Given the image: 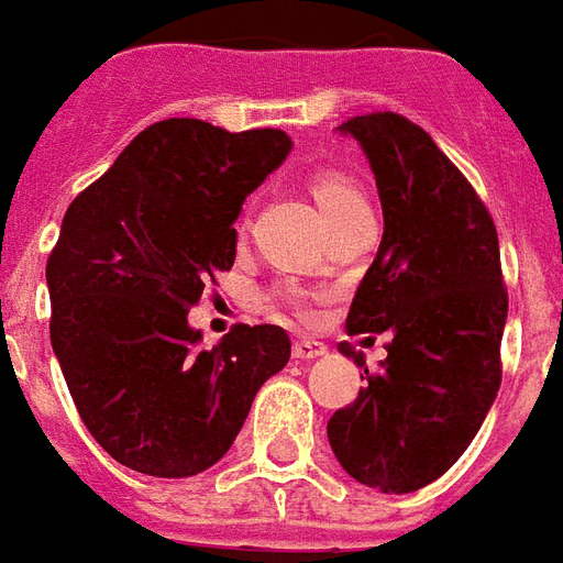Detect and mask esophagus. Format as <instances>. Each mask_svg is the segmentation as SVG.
Wrapping results in <instances>:
<instances>
[{"label":"esophagus","mask_w":563,"mask_h":563,"mask_svg":"<svg viewBox=\"0 0 563 563\" xmlns=\"http://www.w3.org/2000/svg\"><path fill=\"white\" fill-rule=\"evenodd\" d=\"M292 355L298 357V361H316V357L324 355V345L316 343V340H295Z\"/></svg>","instance_id":"1"}]
</instances>
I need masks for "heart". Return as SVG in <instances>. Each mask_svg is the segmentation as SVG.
I'll list each match as a JSON object with an SVG mask.
<instances>
[{
  "label": "heart",
  "mask_w": 563,
  "mask_h": 563,
  "mask_svg": "<svg viewBox=\"0 0 563 563\" xmlns=\"http://www.w3.org/2000/svg\"><path fill=\"white\" fill-rule=\"evenodd\" d=\"M307 187L313 194L316 206L322 208L324 220L334 218V214H340L345 208L357 206V202H366L361 187L345 176V173H340V169H313L310 178H307ZM280 298L286 303H295V307H301L303 301V295L298 289H283Z\"/></svg>",
  "instance_id": "obj_1"
}]
</instances>
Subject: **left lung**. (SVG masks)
I'll return each instance as SVG.
<instances>
[{
  "label": "left lung",
  "instance_id": "1",
  "mask_svg": "<svg viewBox=\"0 0 563 563\" xmlns=\"http://www.w3.org/2000/svg\"><path fill=\"white\" fill-rule=\"evenodd\" d=\"M340 133L364 148L385 214L345 328L366 340L387 331L390 343L355 402L328 420V441L357 483L415 493L465 453L501 385L498 232L468 178L406 115L366 112ZM340 352L364 366L349 343Z\"/></svg>",
  "mask_w": 563,
  "mask_h": 563
}]
</instances>
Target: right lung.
Masks as SVG:
<instances>
[{"mask_svg":"<svg viewBox=\"0 0 563 563\" xmlns=\"http://www.w3.org/2000/svg\"><path fill=\"white\" fill-rule=\"evenodd\" d=\"M289 152L277 128L166 119L136 133L65 211L47 260L49 343L86 430L133 472L211 468L256 390L289 364L277 324H235L214 349L187 324L235 262L244 199Z\"/></svg>","mask_w":563,"mask_h":563,"instance_id":"add662e5","label":"right lung"}]
</instances>
